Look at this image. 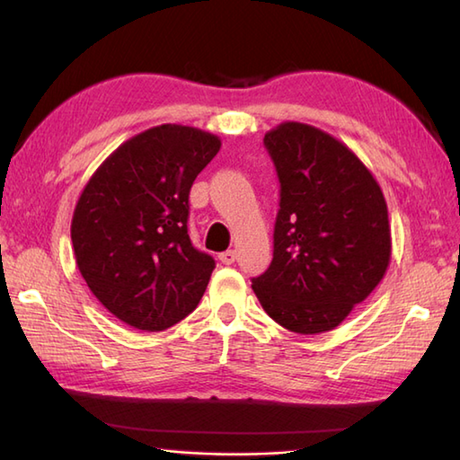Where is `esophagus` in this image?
Returning a JSON list of instances; mask_svg holds the SVG:
<instances>
[{
	"instance_id": "34e87169",
	"label": "esophagus",
	"mask_w": 460,
	"mask_h": 460,
	"mask_svg": "<svg viewBox=\"0 0 460 460\" xmlns=\"http://www.w3.org/2000/svg\"><path fill=\"white\" fill-rule=\"evenodd\" d=\"M235 259H237V252L235 251H225V252H219V261L223 262V265H233V262H235Z\"/></svg>"
}]
</instances>
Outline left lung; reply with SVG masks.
<instances>
[{"label":"left lung","instance_id":"obj_1","mask_svg":"<svg viewBox=\"0 0 460 460\" xmlns=\"http://www.w3.org/2000/svg\"><path fill=\"white\" fill-rule=\"evenodd\" d=\"M280 180L270 267L252 279L267 314L296 334L338 328L385 277L392 261L387 203L366 164L305 122L265 134Z\"/></svg>","mask_w":460,"mask_h":460}]
</instances>
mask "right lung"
Returning a JSON list of instances; mask_svg holds the SVG:
<instances>
[{
    "label": "right lung",
    "mask_w": 460,
    "mask_h": 460,
    "mask_svg": "<svg viewBox=\"0 0 460 460\" xmlns=\"http://www.w3.org/2000/svg\"><path fill=\"white\" fill-rule=\"evenodd\" d=\"M221 148L193 126L132 136L86 181L71 221L76 267L124 324L160 332L199 305L215 261L188 235L190 190Z\"/></svg>",
    "instance_id": "right-lung-1"
}]
</instances>
